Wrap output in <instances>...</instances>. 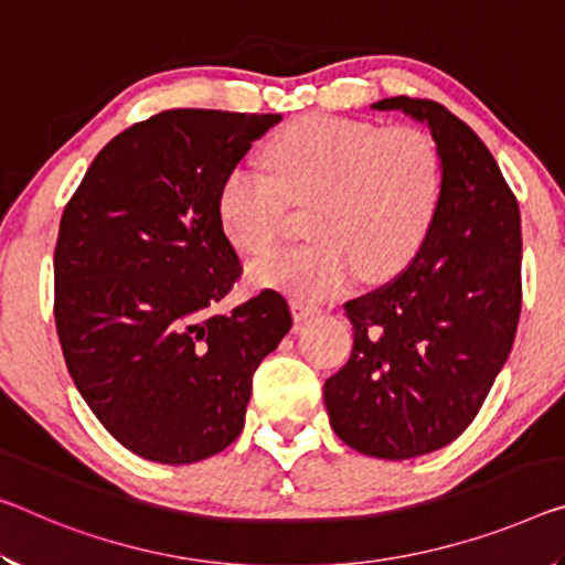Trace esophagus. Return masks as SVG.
I'll list each match as a JSON object with an SVG mask.
<instances>
[{"instance_id":"obj_1","label":"esophagus","mask_w":565,"mask_h":565,"mask_svg":"<svg viewBox=\"0 0 565 565\" xmlns=\"http://www.w3.org/2000/svg\"><path fill=\"white\" fill-rule=\"evenodd\" d=\"M291 309H294V319H297V321L311 319V317H317V315H319V307H315V303L301 301V299H294Z\"/></svg>"}]
</instances>
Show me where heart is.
I'll list each match as a JSON object with an SVG mask.
<instances>
[{"label":"heart","instance_id":"1","mask_svg":"<svg viewBox=\"0 0 565 565\" xmlns=\"http://www.w3.org/2000/svg\"><path fill=\"white\" fill-rule=\"evenodd\" d=\"M266 168L238 166L218 193L221 226L236 248L264 254L279 241L286 205H307V246L276 250L250 279L319 301L356 279L397 274L423 246L440 203L435 142L417 128L309 115L268 140Z\"/></svg>","mask_w":565,"mask_h":565}]
</instances>
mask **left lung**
<instances>
[{
    "label": "left lung",
    "mask_w": 565,
    "mask_h": 565,
    "mask_svg": "<svg viewBox=\"0 0 565 565\" xmlns=\"http://www.w3.org/2000/svg\"><path fill=\"white\" fill-rule=\"evenodd\" d=\"M372 110H399L429 130L440 203L405 271L344 303L354 347L324 382V405L356 452L409 460L465 433L513 349L521 211L486 142L447 107L397 95Z\"/></svg>",
    "instance_id": "left-lung-1"
}]
</instances>
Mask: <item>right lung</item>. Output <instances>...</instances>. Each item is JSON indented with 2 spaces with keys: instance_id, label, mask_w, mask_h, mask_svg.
I'll list each match as a JSON object with an SVG mask.
<instances>
[{
  "instance_id": "add662e5",
  "label": "right lung",
  "mask_w": 565,
  "mask_h": 565,
  "mask_svg": "<svg viewBox=\"0 0 565 565\" xmlns=\"http://www.w3.org/2000/svg\"><path fill=\"white\" fill-rule=\"evenodd\" d=\"M279 120L158 113L107 142L62 213V354L87 407L140 458L188 465L226 450L244 429L256 366L291 329L274 289L211 315L241 276L221 185Z\"/></svg>"
}]
</instances>
